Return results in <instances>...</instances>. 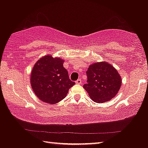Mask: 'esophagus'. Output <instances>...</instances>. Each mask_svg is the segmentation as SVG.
Wrapping results in <instances>:
<instances>
[{
	"label": "esophagus",
	"instance_id": "esophagus-1",
	"mask_svg": "<svg viewBox=\"0 0 148 148\" xmlns=\"http://www.w3.org/2000/svg\"><path fill=\"white\" fill-rule=\"evenodd\" d=\"M82 83V81H81V79H79L77 80V81H76V84H81V83Z\"/></svg>",
	"mask_w": 148,
	"mask_h": 148
}]
</instances>
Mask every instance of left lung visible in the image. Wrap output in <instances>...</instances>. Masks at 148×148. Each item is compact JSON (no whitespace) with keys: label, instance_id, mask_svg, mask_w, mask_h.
Listing matches in <instances>:
<instances>
[{"label":"left lung","instance_id":"1","mask_svg":"<svg viewBox=\"0 0 148 148\" xmlns=\"http://www.w3.org/2000/svg\"><path fill=\"white\" fill-rule=\"evenodd\" d=\"M86 74L88 83L83 88L94 102L110 101L116 95L121 86V77L118 71L106 61L91 64Z\"/></svg>","mask_w":148,"mask_h":148}]
</instances>
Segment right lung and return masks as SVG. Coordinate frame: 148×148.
Listing matches in <instances>:
<instances>
[{
	"instance_id": "obj_1",
	"label": "right lung",
	"mask_w": 148,
	"mask_h": 148,
	"mask_svg": "<svg viewBox=\"0 0 148 148\" xmlns=\"http://www.w3.org/2000/svg\"><path fill=\"white\" fill-rule=\"evenodd\" d=\"M63 62L62 58L48 54L37 60L34 65L30 83L40 101L49 104L60 102L75 84L69 79Z\"/></svg>"
}]
</instances>
